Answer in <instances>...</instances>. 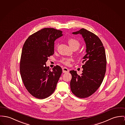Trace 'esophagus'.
<instances>
[{"label":"esophagus","mask_w":125,"mask_h":125,"mask_svg":"<svg viewBox=\"0 0 125 125\" xmlns=\"http://www.w3.org/2000/svg\"><path fill=\"white\" fill-rule=\"evenodd\" d=\"M62 70H63V72L64 73H67L69 72V69L67 67H63Z\"/></svg>","instance_id":"34e87169"}]
</instances>
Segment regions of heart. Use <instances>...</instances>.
<instances>
[{
  "label": "heart",
  "mask_w": 125,
  "mask_h": 125,
  "mask_svg": "<svg viewBox=\"0 0 125 125\" xmlns=\"http://www.w3.org/2000/svg\"><path fill=\"white\" fill-rule=\"evenodd\" d=\"M68 43L70 47L73 49H77L80 46V43L79 41L77 39L74 38H70L68 39ZM72 61L73 59L72 58H63L60 60V62L66 65H69L70 62Z\"/></svg>",
  "instance_id": "b5f03b06"
}]
</instances>
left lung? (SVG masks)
Returning <instances> with one entry per match:
<instances>
[{
    "instance_id": "left-lung-1",
    "label": "left lung",
    "mask_w": 125,
    "mask_h": 125,
    "mask_svg": "<svg viewBox=\"0 0 125 125\" xmlns=\"http://www.w3.org/2000/svg\"><path fill=\"white\" fill-rule=\"evenodd\" d=\"M81 34L86 45V55L83 57V69L81 76L77 71H70L72 75L70 88L72 92L79 98H86L94 94L100 86L106 71L105 50L99 38L94 33L81 29L72 33Z\"/></svg>"
}]
</instances>
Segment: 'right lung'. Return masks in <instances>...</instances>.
Returning a JSON list of instances; mask_svg holds the SVG:
<instances>
[{"mask_svg":"<svg viewBox=\"0 0 125 125\" xmlns=\"http://www.w3.org/2000/svg\"><path fill=\"white\" fill-rule=\"evenodd\" d=\"M62 36L61 30L44 28L30 36L23 45L20 72L25 87L35 97L46 98L56 89L62 68L57 65L50 70L46 63L54 54L55 41Z\"/></svg>","mask_w":125,"mask_h":125,"instance_id":"obj_1","label":"right lung"}]
</instances>
